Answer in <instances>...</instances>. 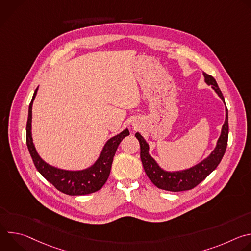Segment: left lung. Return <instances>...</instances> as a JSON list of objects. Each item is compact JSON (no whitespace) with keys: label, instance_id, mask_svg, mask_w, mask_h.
<instances>
[{"label":"left lung","instance_id":"left-lung-1","mask_svg":"<svg viewBox=\"0 0 251 251\" xmlns=\"http://www.w3.org/2000/svg\"><path fill=\"white\" fill-rule=\"evenodd\" d=\"M204 76V81L207 85H210L211 88L216 91V93L220 96V98L225 102L224 95L216 81L211 75L202 74ZM136 138L140 143V157L141 161L144 167V170L151 180V182L159 189L171 191V192H182L188 191L196 186H198L201 182L212 172L221 163L227 146V138H228V113L226 106V121L222 128L221 136L217 142V146L213 151L209 154L208 157L203 159L199 164L182 171L169 172L162 169L158 163L152 158L149 154V144L143 136L137 132L135 134Z\"/></svg>","mask_w":251,"mask_h":251}]
</instances>
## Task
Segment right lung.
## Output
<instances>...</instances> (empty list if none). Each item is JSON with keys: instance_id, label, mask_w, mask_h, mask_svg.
I'll list each match as a JSON object with an SVG mask.
<instances>
[{"instance_id": "add662e5", "label": "right lung", "mask_w": 251, "mask_h": 251, "mask_svg": "<svg viewBox=\"0 0 251 251\" xmlns=\"http://www.w3.org/2000/svg\"><path fill=\"white\" fill-rule=\"evenodd\" d=\"M37 92L38 88L35 89L30 101L26 122V145L35 168L46 180L63 194L69 196H82L100 190L109 176L113 157L120 142L129 135V130L126 128L121 133L107 141L98 159L93 165L86 169L68 171L50 166L38 154L31 137V108Z\"/></svg>"}]
</instances>
